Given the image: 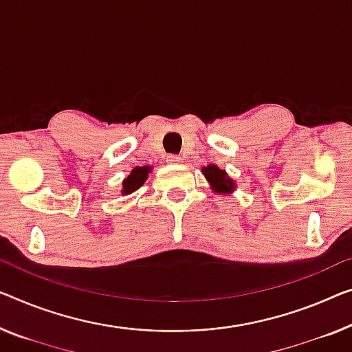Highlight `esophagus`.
<instances>
[{
  "instance_id": "34e87169",
  "label": "esophagus",
  "mask_w": 352,
  "mask_h": 352,
  "mask_svg": "<svg viewBox=\"0 0 352 352\" xmlns=\"http://www.w3.org/2000/svg\"><path fill=\"white\" fill-rule=\"evenodd\" d=\"M166 161L169 162V164H177V162L182 161V158L178 155H167L166 156Z\"/></svg>"
}]
</instances>
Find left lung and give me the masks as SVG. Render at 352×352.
<instances>
[{
  "label": "left lung",
  "instance_id": "obj_1",
  "mask_svg": "<svg viewBox=\"0 0 352 352\" xmlns=\"http://www.w3.org/2000/svg\"><path fill=\"white\" fill-rule=\"evenodd\" d=\"M202 170H204V175H206L207 180L212 183V186H213L214 191H218V192L226 191V192H229L230 190H232L234 182L230 180L226 172L219 169L218 166H214V164L207 166V167H204Z\"/></svg>",
  "mask_w": 352,
  "mask_h": 352
}]
</instances>
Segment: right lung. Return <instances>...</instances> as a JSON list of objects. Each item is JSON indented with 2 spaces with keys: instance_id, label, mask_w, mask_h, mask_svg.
Listing matches in <instances>:
<instances>
[{
  "instance_id": "1",
  "label": "right lung",
  "mask_w": 352,
  "mask_h": 352,
  "mask_svg": "<svg viewBox=\"0 0 352 352\" xmlns=\"http://www.w3.org/2000/svg\"><path fill=\"white\" fill-rule=\"evenodd\" d=\"M151 170V167H138L131 172V175L126 178L123 182V192L129 194L134 192L138 188H140V185H144V182L146 180V175Z\"/></svg>"
}]
</instances>
